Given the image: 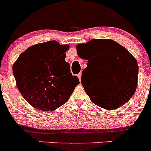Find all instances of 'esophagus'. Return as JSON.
I'll use <instances>...</instances> for the list:
<instances>
[{
	"label": "esophagus",
	"instance_id": "esophagus-1",
	"mask_svg": "<svg viewBox=\"0 0 151 151\" xmlns=\"http://www.w3.org/2000/svg\"><path fill=\"white\" fill-rule=\"evenodd\" d=\"M81 76H82V74H77V77H78V78H79V80H80V81H81Z\"/></svg>",
	"mask_w": 151,
	"mask_h": 151
}]
</instances>
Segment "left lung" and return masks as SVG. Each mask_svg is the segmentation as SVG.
I'll use <instances>...</instances> for the list:
<instances>
[{
    "label": "left lung",
    "instance_id": "1",
    "mask_svg": "<svg viewBox=\"0 0 151 151\" xmlns=\"http://www.w3.org/2000/svg\"><path fill=\"white\" fill-rule=\"evenodd\" d=\"M79 57L88 60L82 74V84L93 103L111 110L122 106L132 97L137 87L138 63L122 45L111 39H92L76 47ZM91 65L100 70L96 89L82 83Z\"/></svg>",
    "mask_w": 151,
    "mask_h": 151
}]
</instances>
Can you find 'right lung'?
Wrapping results in <instances>:
<instances>
[{
  "instance_id": "1",
  "label": "right lung",
  "mask_w": 151,
  "mask_h": 151,
  "mask_svg": "<svg viewBox=\"0 0 151 151\" xmlns=\"http://www.w3.org/2000/svg\"><path fill=\"white\" fill-rule=\"evenodd\" d=\"M68 45L56 41L36 44L22 52L13 64L17 87L33 107L53 111L64 104L80 83L65 60Z\"/></svg>"
}]
</instances>
